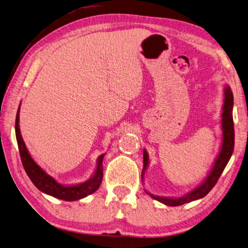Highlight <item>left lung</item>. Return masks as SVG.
<instances>
[{
	"label": "left lung",
	"mask_w": 248,
	"mask_h": 248,
	"mask_svg": "<svg viewBox=\"0 0 248 248\" xmlns=\"http://www.w3.org/2000/svg\"><path fill=\"white\" fill-rule=\"evenodd\" d=\"M233 93L230 85L226 84L223 89V105L221 112V131H222V141L220 151L213 164L206 178L195 186L190 192L179 197H167L154 195L145 190V192L150 195L152 199L158 201L167 206H180L186 202H191L193 201L201 200L205 197L210 192L211 188L217 183L220 175L223 172L224 168L230 160L232 153L234 150V124H233ZM150 165V156L147 151L143 150V170H142V182L144 183L146 170Z\"/></svg>",
	"instance_id": "1"
}]
</instances>
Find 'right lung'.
I'll use <instances>...</instances> for the list:
<instances>
[{
	"label": "right lung",
	"instance_id": "obj_1",
	"mask_svg": "<svg viewBox=\"0 0 248 248\" xmlns=\"http://www.w3.org/2000/svg\"><path fill=\"white\" fill-rule=\"evenodd\" d=\"M19 112L20 105L18 107L15 123V133L18 148H19L20 158L26 172L32 183L37 186V188H39L44 194L51 195L53 197H56V199L67 202H74L84 199L88 195H91L92 193L95 192L100 187L103 179V159H104L105 154H102L97 157L95 170L93 171V174L85 182H81L78 184H68V186L58 183L55 178L49 175L31 157L20 133Z\"/></svg>",
	"mask_w": 248,
	"mask_h": 248
}]
</instances>
